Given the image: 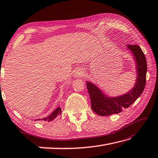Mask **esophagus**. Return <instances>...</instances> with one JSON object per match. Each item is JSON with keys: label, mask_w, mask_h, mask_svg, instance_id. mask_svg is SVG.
<instances>
[{"label": "esophagus", "mask_w": 158, "mask_h": 158, "mask_svg": "<svg viewBox=\"0 0 158 158\" xmlns=\"http://www.w3.org/2000/svg\"><path fill=\"white\" fill-rule=\"evenodd\" d=\"M84 74V72L82 69H78L75 72V77L76 78H80V77H82Z\"/></svg>", "instance_id": "1"}]
</instances>
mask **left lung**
<instances>
[{
  "label": "left lung",
  "mask_w": 158,
  "mask_h": 158,
  "mask_svg": "<svg viewBox=\"0 0 158 158\" xmlns=\"http://www.w3.org/2000/svg\"><path fill=\"white\" fill-rule=\"evenodd\" d=\"M127 47L133 54L136 62L137 74L136 81L130 91L122 95L111 98L106 96L95 84L86 81V88L91 98L92 110L100 116H110L119 113L123 111V109L130 107L144 91L147 71L145 56L138 45L129 44L127 45Z\"/></svg>",
  "instance_id": "left-lung-1"
}]
</instances>
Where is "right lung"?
<instances>
[{
	"mask_svg": "<svg viewBox=\"0 0 158 158\" xmlns=\"http://www.w3.org/2000/svg\"><path fill=\"white\" fill-rule=\"evenodd\" d=\"M60 114H61V108L60 107H58V108H56V110H54L52 112V113L48 116V117H45L44 118H41V119H37V120H41L43 121H48V122L52 121L57 117V116H59Z\"/></svg>",
	"mask_w": 158,
	"mask_h": 158,
	"instance_id": "obj_1",
	"label": "right lung"
}]
</instances>
